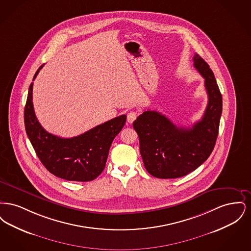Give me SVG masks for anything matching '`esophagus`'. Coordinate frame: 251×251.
Listing matches in <instances>:
<instances>
[{
	"label": "esophagus",
	"instance_id": "obj_1",
	"mask_svg": "<svg viewBox=\"0 0 251 251\" xmlns=\"http://www.w3.org/2000/svg\"><path fill=\"white\" fill-rule=\"evenodd\" d=\"M137 116H138V114H137L135 111H131V112L128 114V116H127L128 122H129V123H132L134 120H136Z\"/></svg>",
	"mask_w": 251,
	"mask_h": 251
}]
</instances>
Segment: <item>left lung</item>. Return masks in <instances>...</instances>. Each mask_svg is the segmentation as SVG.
I'll use <instances>...</instances> for the list:
<instances>
[{"label": "left lung", "mask_w": 251, "mask_h": 251, "mask_svg": "<svg viewBox=\"0 0 251 251\" xmlns=\"http://www.w3.org/2000/svg\"><path fill=\"white\" fill-rule=\"evenodd\" d=\"M194 67L205 79L208 104L201 120L192 127H178L157 111H144L133 121L147 171L159 179L189 174L208 159L215 148L222 114V96L214 72L198 54Z\"/></svg>", "instance_id": "obj_1"}]
</instances>
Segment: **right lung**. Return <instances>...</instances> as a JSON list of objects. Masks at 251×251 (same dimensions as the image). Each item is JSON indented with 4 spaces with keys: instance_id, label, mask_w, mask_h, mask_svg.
Masks as SVG:
<instances>
[{
    "instance_id": "right-lung-1",
    "label": "right lung",
    "mask_w": 251,
    "mask_h": 251,
    "mask_svg": "<svg viewBox=\"0 0 251 251\" xmlns=\"http://www.w3.org/2000/svg\"><path fill=\"white\" fill-rule=\"evenodd\" d=\"M44 65L36 71L33 81ZM126 115L106 121L72 138H61L43 129L33 105V83L24 108L28 138L43 166L54 176L72 181H90L104 169L114 138L126 122Z\"/></svg>"
}]
</instances>
